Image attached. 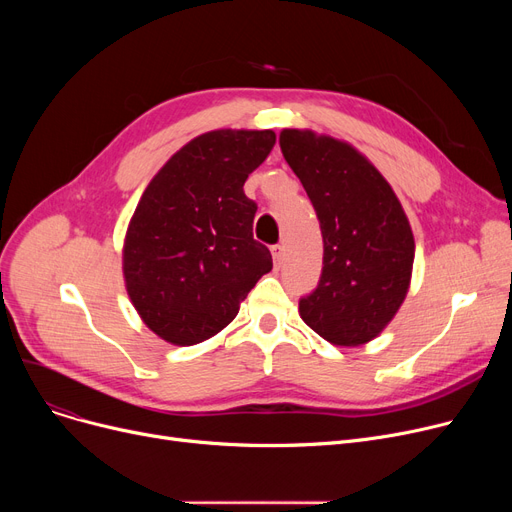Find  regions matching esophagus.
Here are the masks:
<instances>
[{
  "label": "esophagus",
  "instance_id": "esophagus-1",
  "mask_svg": "<svg viewBox=\"0 0 512 512\" xmlns=\"http://www.w3.org/2000/svg\"><path fill=\"white\" fill-rule=\"evenodd\" d=\"M272 255H274V261H276V263H282V259H284V247H282V245H274V247H272Z\"/></svg>",
  "mask_w": 512,
  "mask_h": 512
}]
</instances>
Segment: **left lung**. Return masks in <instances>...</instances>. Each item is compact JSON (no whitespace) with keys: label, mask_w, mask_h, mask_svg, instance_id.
I'll return each instance as SVG.
<instances>
[{"label":"left lung","mask_w":512,"mask_h":512,"mask_svg":"<svg viewBox=\"0 0 512 512\" xmlns=\"http://www.w3.org/2000/svg\"><path fill=\"white\" fill-rule=\"evenodd\" d=\"M280 149L324 236V267L299 313L332 344H365L407 297L415 257L407 215L384 176L351 145L311 130H282Z\"/></svg>","instance_id":"8db88e82"}]
</instances>
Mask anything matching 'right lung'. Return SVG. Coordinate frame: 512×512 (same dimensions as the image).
Returning a JSON list of instances; mask_svg holds the SVG:
<instances>
[{"label": "right lung", "instance_id": "right-lung-1", "mask_svg": "<svg viewBox=\"0 0 512 512\" xmlns=\"http://www.w3.org/2000/svg\"><path fill=\"white\" fill-rule=\"evenodd\" d=\"M274 145V130L205 132L145 188L126 232L124 278L157 336L191 346L218 334L272 270L270 249L253 238L257 203L242 186Z\"/></svg>", "mask_w": 512, "mask_h": 512}]
</instances>
